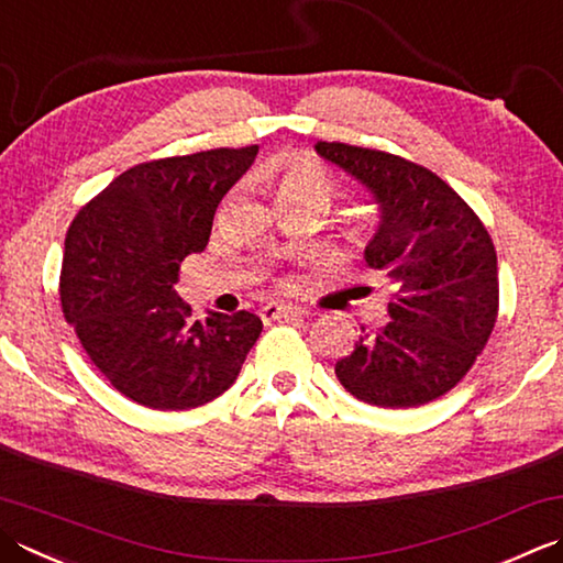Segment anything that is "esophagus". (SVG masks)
<instances>
[{"label": "esophagus", "instance_id": "obj_1", "mask_svg": "<svg viewBox=\"0 0 563 563\" xmlns=\"http://www.w3.org/2000/svg\"><path fill=\"white\" fill-rule=\"evenodd\" d=\"M307 312L302 307L292 305H280V302H268L261 307V319L263 322H275V319H302Z\"/></svg>", "mask_w": 563, "mask_h": 563}]
</instances>
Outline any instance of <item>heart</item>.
<instances>
[{
	"instance_id": "b5f03b06",
	"label": "heart",
	"mask_w": 563,
	"mask_h": 563,
	"mask_svg": "<svg viewBox=\"0 0 563 563\" xmlns=\"http://www.w3.org/2000/svg\"><path fill=\"white\" fill-rule=\"evenodd\" d=\"M273 183L280 205L305 202V200H332L336 183L329 170L317 158L307 153H292L273 165Z\"/></svg>"
}]
</instances>
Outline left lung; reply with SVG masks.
<instances>
[{
    "label": "left lung",
    "mask_w": 563,
    "mask_h": 563,
    "mask_svg": "<svg viewBox=\"0 0 563 563\" xmlns=\"http://www.w3.org/2000/svg\"><path fill=\"white\" fill-rule=\"evenodd\" d=\"M317 153L368 187L380 224L366 263L393 290L390 322L361 329L336 378L361 402L405 410L446 395L498 319V256L478 214L439 175L393 153L317 141Z\"/></svg>",
    "instance_id": "left-lung-1"
}]
</instances>
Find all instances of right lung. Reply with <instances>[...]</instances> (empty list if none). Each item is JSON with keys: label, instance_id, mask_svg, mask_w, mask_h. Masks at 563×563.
Wrapping results in <instances>:
<instances>
[{"label": "right lung", "instance_id": "add662e5", "mask_svg": "<svg viewBox=\"0 0 563 563\" xmlns=\"http://www.w3.org/2000/svg\"><path fill=\"white\" fill-rule=\"evenodd\" d=\"M258 146L139 163L92 197L68 229L60 305L85 354L151 410H192L234 385L263 322L246 310L192 317L175 283L205 251L214 212Z\"/></svg>", "mask_w": 563, "mask_h": 563}]
</instances>
